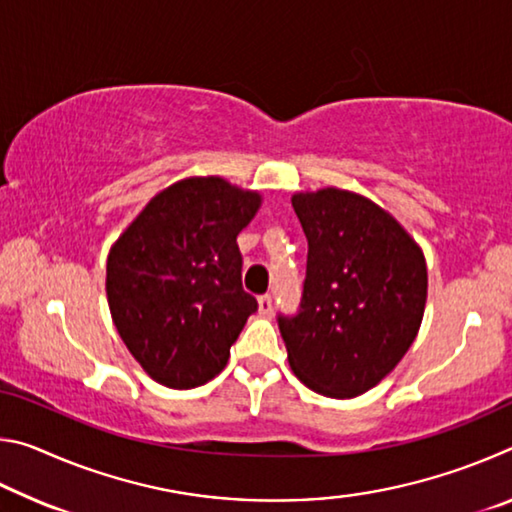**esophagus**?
I'll return each mask as SVG.
<instances>
[{
  "label": "esophagus",
  "mask_w": 512,
  "mask_h": 512,
  "mask_svg": "<svg viewBox=\"0 0 512 512\" xmlns=\"http://www.w3.org/2000/svg\"><path fill=\"white\" fill-rule=\"evenodd\" d=\"M257 305H259V314H271L273 311V298L264 293V296L257 298Z\"/></svg>",
  "instance_id": "1"
}]
</instances>
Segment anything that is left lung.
<instances>
[{
    "mask_svg": "<svg viewBox=\"0 0 512 512\" xmlns=\"http://www.w3.org/2000/svg\"><path fill=\"white\" fill-rule=\"evenodd\" d=\"M305 230L307 277L296 316H280L289 366L334 400L375 388L409 352L427 305V262L391 212L357 192L291 196Z\"/></svg>",
    "mask_w": 512,
    "mask_h": 512,
    "instance_id": "obj_1",
    "label": "left lung"
}]
</instances>
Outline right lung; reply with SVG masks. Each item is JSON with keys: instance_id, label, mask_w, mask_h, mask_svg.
<instances>
[{"instance_id": "obj_1", "label": "right lung", "mask_w": 512, "mask_h": 512, "mask_svg": "<svg viewBox=\"0 0 512 512\" xmlns=\"http://www.w3.org/2000/svg\"><path fill=\"white\" fill-rule=\"evenodd\" d=\"M262 194L192 176L155 194L112 244L106 293L121 341L167 388L203 386L225 368L257 300L241 287L237 235Z\"/></svg>"}]
</instances>
